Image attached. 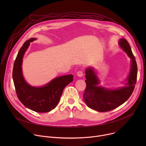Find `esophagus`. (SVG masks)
Masks as SVG:
<instances>
[{
  "label": "esophagus",
  "instance_id": "esophagus-1",
  "mask_svg": "<svg viewBox=\"0 0 146 146\" xmlns=\"http://www.w3.org/2000/svg\"><path fill=\"white\" fill-rule=\"evenodd\" d=\"M77 76H78V77H81L82 76H83V75H84V74H83V72H82V71H81V70L78 71V72H77Z\"/></svg>",
  "mask_w": 146,
  "mask_h": 146
}]
</instances>
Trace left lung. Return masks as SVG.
Segmentation results:
<instances>
[{
  "mask_svg": "<svg viewBox=\"0 0 146 146\" xmlns=\"http://www.w3.org/2000/svg\"><path fill=\"white\" fill-rule=\"evenodd\" d=\"M118 44L131 59L129 73L125 86L110 89L99 86V79L92 68L86 70V88L83 98L88 107L99 112L112 110L125 102L132 95L136 83L137 66L131 48L125 38H120Z\"/></svg>",
  "mask_w": 146,
  "mask_h": 146,
  "instance_id": "1",
  "label": "left lung"
}]
</instances>
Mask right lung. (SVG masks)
<instances>
[{
	"label": "right lung",
	"mask_w": 146,
	"mask_h": 146,
	"mask_svg": "<svg viewBox=\"0 0 146 146\" xmlns=\"http://www.w3.org/2000/svg\"><path fill=\"white\" fill-rule=\"evenodd\" d=\"M36 39L31 38L20 48L14 64L13 79L20 102L34 111L46 113L56 108L64 88L73 80V76L68 74L56 77L39 87H33L27 82L23 74V59L30 43Z\"/></svg>",
	"instance_id": "1"
}]
</instances>
